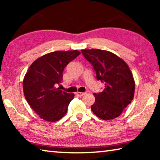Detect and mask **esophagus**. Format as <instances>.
I'll list each match as a JSON object with an SVG mask.
<instances>
[{
	"mask_svg": "<svg viewBox=\"0 0 160 160\" xmlns=\"http://www.w3.org/2000/svg\"><path fill=\"white\" fill-rule=\"evenodd\" d=\"M85 94H86L85 92H76V95L79 97H82L83 95H85Z\"/></svg>",
	"mask_w": 160,
	"mask_h": 160,
	"instance_id": "esophagus-1",
	"label": "esophagus"
}]
</instances>
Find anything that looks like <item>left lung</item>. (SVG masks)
<instances>
[{
  "label": "left lung",
  "mask_w": 160,
  "mask_h": 160,
  "mask_svg": "<svg viewBox=\"0 0 160 160\" xmlns=\"http://www.w3.org/2000/svg\"><path fill=\"white\" fill-rule=\"evenodd\" d=\"M81 51L93 66L97 79L104 83L102 92L94 93L92 111L103 120L118 117L134 97L135 81L128 66L110 51L96 48Z\"/></svg>",
  "instance_id": "8db88e82"
}]
</instances>
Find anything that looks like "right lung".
I'll return each mask as SVG.
<instances>
[{"instance_id": "add662e5", "label": "right lung", "mask_w": 160, "mask_h": 160, "mask_svg": "<svg viewBox=\"0 0 160 160\" xmlns=\"http://www.w3.org/2000/svg\"><path fill=\"white\" fill-rule=\"evenodd\" d=\"M80 54L78 50L53 51L29 66L23 80V92L29 106L41 118L54 122L66 115L75 95L56 86L61 82L65 68Z\"/></svg>"}]
</instances>
